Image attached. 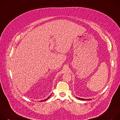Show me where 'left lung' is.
<instances>
[{
    "mask_svg": "<svg viewBox=\"0 0 120 120\" xmlns=\"http://www.w3.org/2000/svg\"><path fill=\"white\" fill-rule=\"evenodd\" d=\"M77 99H79V100H82V101H89V100H90L91 99H82V98H78V97H77Z\"/></svg>",
    "mask_w": 120,
    "mask_h": 120,
    "instance_id": "8db88e82",
    "label": "left lung"
}]
</instances>
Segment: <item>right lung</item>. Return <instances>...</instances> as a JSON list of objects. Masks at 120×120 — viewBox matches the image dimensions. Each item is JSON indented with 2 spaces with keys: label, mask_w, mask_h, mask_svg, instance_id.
I'll return each instance as SVG.
<instances>
[{
  "label": "right lung",
  "mask_w": 120,
  "mask_h": 120,
  "mask_svg": "<svg viewBox=\"0 0 120 120\" xmlns=\"http://www.w3.org/2000/svg\"><path fill=\"white\" fill-rule=\"evenodd\" d=\"M50 96H49V97L48 98H47L46 99H45V100H42V101H41V102H42V101H47V100H48V99L49 98V97L50 96Z\"/></svg>",
  "instance_id": "add662e5"
}]
</instances>
